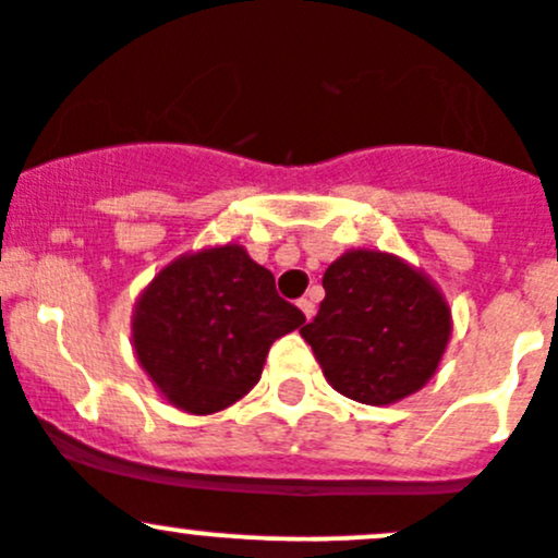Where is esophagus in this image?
Instances as JSON below:
<instances>
[{"mask_svg": "<svg viewBox=\"0 0 558 558\" xmlns=\"http://www.w3.org/2000/svg\"><path fill=\"white\" fill-rule=\"evenodd\" d=\"M300 311H303L305 314V319H314V314H316V305H314V300H308V296H303V300H300Z\"/></svg>", "mask_w": 558, "mask_h": 558, "instance_id": "obj_1", "label": "esophagus"}]
</instances>
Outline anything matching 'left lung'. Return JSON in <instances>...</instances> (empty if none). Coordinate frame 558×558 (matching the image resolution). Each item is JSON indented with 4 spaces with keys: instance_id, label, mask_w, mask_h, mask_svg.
Returning <instances> with one entry per match:
<instances>
[{
    "instance_id": "1",
    "label": "left lung",
    "mask_w": 558,
    "mask_h": 558,
    "mask_svg": "<svg viewBox=\"0 0 558 558\" xmlns=\"http://www.w3.org/2000/svg\"><path fill=\"white\" fill-rule=\"evenodd\" d=\"M322 286L319 314L300 336L338 393L379 408L429 383L451 338V308L421 269L379 250H347Z\"/></svg>"
}]
</instances>
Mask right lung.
Segmentation results:
<instances>
[{"instance_id":"add662e5","label":"right lung","mask_w":558,"mask_h":558,"mask_svg":"<svg viewBox=\"0 0 558 558\" xmlns=\"http://www.w3.org/2000/svg\"><path fill=\"white\" fill-rule=\"evenodd\" d=\"M305 316L275 291L269 269L242 244L186 253L134 303L140 366L173 408L211 415L262 379L267 352Z\"/></svg>"}]
</instances>
